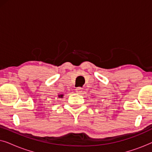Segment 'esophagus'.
<instances>
[{
	"label": "esophagus",
	"mask_w": 152,
	"mask_h": 152,
	"mask_svg": "<svg viewBox=\"0 0 152 152\" xmlns=\"http://www.w3.org/2000/svg\"><path fill=\"white\" fill-rule=\"evenodd\" d=\"M75 91L76 93H79V94H82V93L83 92V88H81V87H77V88H76Z\"/></svg>",
	"instance_id": "34e87169"
}]
</instances>
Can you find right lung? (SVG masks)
Here are the masks:
<instances>
[{
    "label": "right lung",
    "mask_w": 152,
    "mask_h": 152,
    "mask_svg": "<svg viewBox=\"0 0 152 152\" xmlns=\"http://www.w3.org/2000/svg\"><path fill=\"white\" fill-rule=\"evenodd\" d=\"M63 97V95H59V97Z\"/></svg>",
    "instance_id": "add662e5"
}]
</instances>
